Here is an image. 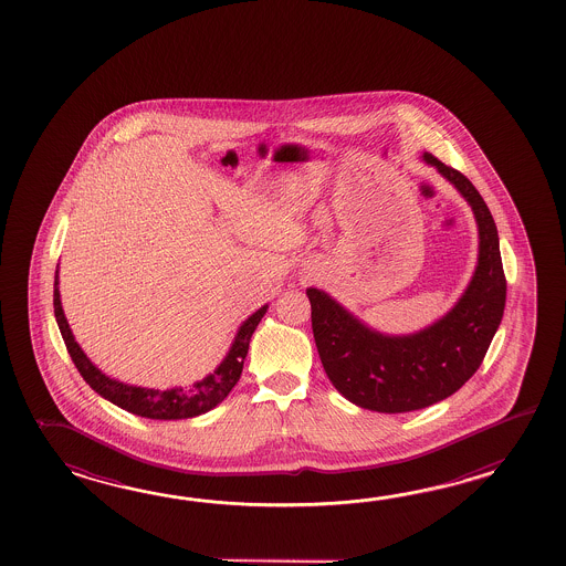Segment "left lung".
<instances>
[{
	"mask_svg": "<svg viewBox=\"0 0 566 566\" xmlns=\"http://www.w3.org/2000/svg\"><path fill=\"white\" fill-rule=\"evenodd\" d=\"M422 161L451 181L473 210L480 254L470 285L434 324L388 336L360 322L322 289H307L315 346L337 392L376 412H410L451 397L483 361L505 307V275L492 212L461 171L431 154Z\"/></svg>",
	"mask_w": 566,
	"mask_h": 566,
	"instance_id": "8db88e82",
	"label": "left lung"
}]
</instances>
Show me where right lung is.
<instances>
[{
    "label": "right lung",
    "mask_w": 566,
    "mask_h": 566,
    "mask_svg": "<svg viewBox=\"0 0 566 566\" xmlns=\"http://www.w3.org/2000/svg\"><path fill=\"white\" fill-rule=\"evenodd\" d=\"M269 305L242 322L234 342L230 346L229 354L220 361L214 373L208 374L202 380L193 382L192 386H176L168 390L157 388H144V386L125 385L115 378H108L107 374L101 373L93 361L86 358L85 352L76 344L71 325L64 317L61 303V291H59V269L54 277V315L56 324L61 329L62 339L66 349L73 358L74 366L78 368L81 376L85 378L86 385L95 390L96 395L107 398L108 402L117 405L119 409L133 412L145 419H157V421H176V419H192L198 415H205L208 410L214 409L224 398L229 397L230 390L239 382L242 373V364L249 354L251 336L256 329L259 322L263 319Z\"/></svg>",
    "instance_id": "right-lung-1"
}]
</instances>
